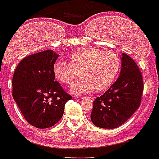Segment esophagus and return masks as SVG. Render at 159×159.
I'll return each mask as SVG.
<instances>
[{"label":"esophagus","mask_w":159,"mask_h":159,"mask_svg":"<svg viewBox=\"0 0 159 159\" xmlns=\"http://www.w3.org/2000/svg\"><path fill=\"white\" fill-rule=\"evenodd\" d=\"M82 99H89V100H93V97L92 96H85V97H82Z\"/></svg>","instance_id":"1"}]
</instances>
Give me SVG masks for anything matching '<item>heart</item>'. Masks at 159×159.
Listing matches in <instances>:
<instances>
[{
	"label": "heart",
	"instance_id": "heart-1",
	"mask_svg": "<svg viewBox=\"0 0 159 159\" xmlns=\"http://www.w3.org/2000/svg\"><path fill=\"white\" fill-rule=\"evenodd\" d=\"M120 65V57L113 51L84 47L73 52L69 63L57 61L53 71L57 80L66 85L71 84L81 71L83 79L71 88V93L80 95L109 88L118 75Z\"/></svg>",
	"mask_w": 159,
	"mask_h": 159
}]
</instances>
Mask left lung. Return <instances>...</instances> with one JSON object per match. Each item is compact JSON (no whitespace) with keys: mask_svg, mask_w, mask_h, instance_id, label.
<instances>
[{"mask_svg":"<svg viewBox=\"0 0 159 159\" xmlns=\"http://www.w3.org/2000/svg\"><path fill=\"white\" fill-rule=\"evenodd\" d=\"M143 80L137 63L122 53L121 69L116 82L93 101L91 120L97 127L115 129L123 125L139 108Z\"/></svg>","mask_w":159,"mask_h":159,"instance_id":"obj_1","label":"left lung"}]
</instances>
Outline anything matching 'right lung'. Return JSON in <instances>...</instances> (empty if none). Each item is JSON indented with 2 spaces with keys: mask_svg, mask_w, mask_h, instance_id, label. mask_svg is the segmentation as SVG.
Wrapping results in <instances>:
<instances>
[{
  "mask_svg": "<svg viewBox=\"0 0 159 159\" xmlns=\"http://www.w3.org/2000/svg\"><path fill=\"white\" fill-rule=\"evenodd\" d=\"M58 57L51 50L30 55L13 73V100L26 121L36 128L55 125L63 116L66 101L72 98L55 81L53 68Z\"/></svg>",
  "mask_w": 159,
  "mask_h": 159,
  "instance_id": "right-lung-1",
  "label": "right lung"
}]
</instances>
